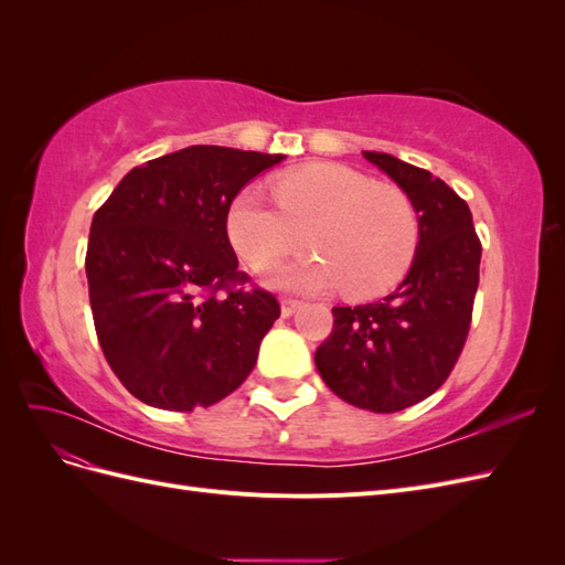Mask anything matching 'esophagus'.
I'll use <instances>...</instances> for the list:
<instances>
[{"label": "esophagus", "instance_id": "obj_1", "mask_svg": "<svg viewBox=\"0 0 565 565\" xmlns=\"http://www.w3.org/2000/svg\"><path fill=\"white\" fill-rule=\"evenodd\" d=\"M299 299H292V297H282L280 299V313H282V318H289L292 316L297 309H299Z\"/></svg>", "mask_w": 565, "mask_h": 565}]
</instances>
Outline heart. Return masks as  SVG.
I'll use <instances>...</instances> for the list:
<instances>
[{
	"label": "heart",
	"mask_w": 565,
	"mask_h": 565,
	"mask_svg": "<svg viewBox=\"0 0 565 565\" xmlns=\"http://www.w3.org/2000/svg\"><path fill=\"white\" fill-rule=\"evenodd\" d=\"M273 198L245 185L231 202L226 228L256 270L297 252L306 235L316 256L276 270L278 285L301 292L341 287L349 299H372L396 287L415 259L419 216L398 185L347 164L318 162L276 177Z\"/></svg>",
	"instance_id": "heart-1"
}]
</instances>
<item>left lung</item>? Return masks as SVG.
<instances>
[{"mask_svg":"<svg viewBox=\"0 0 565 565\" xmlns=\"http://www.w3.org/2000/svg\"><path fill=\"white\" fill-rule=\"evenodd\" d=\"M415 202L419 245L405 280L382 301L334 306L316 351L322 382L370 413H398L429 398L465 349L478 289L481 241L469 204L426 169L365 150Z\"/></svg>","mask_w":565,"mask_h":565,"instance_id":"8db88e82","label":"left lung"}]
</instances>
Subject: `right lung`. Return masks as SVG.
Masks as SVG:
<instances>
[{"mask_svg":"<svg viewBox=\"0 0 565 565\" xmlns=\"http://www.w3.org/2000/svg\"><path fill=\"white\" fill-rule=\"evenodd\" d=\"M282 158L191 146L134 167L96 210L84 262L94 328L131 396L188 413L247 380L280 303L247 287L226 216Z\"/></svg>","mask_w":565,"mask_h":565,"instance_id":"add662e5","label":"right lung"}]
</instances>
